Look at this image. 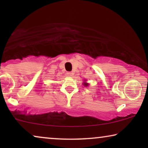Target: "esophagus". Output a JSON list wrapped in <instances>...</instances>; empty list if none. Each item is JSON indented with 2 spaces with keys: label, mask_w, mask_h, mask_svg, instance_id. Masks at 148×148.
<instances>
[{
  "label": "esophagus",
  "mask_w": 148,
  "mask_h": 148,
  "mask_svg": "<svg viewBox=\"0 0 148 148\" xmlns=\"http://www.w3.org/2000/svg\"><path fill=\"white\" fill-rule=\"evenodd\" d=\"M66 74H67L68 76H72V73L71 72H67V73H66Z\"/></svg>",
  "instance_id": "1"
}]
</instances>
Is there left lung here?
<instances>
[{"label": "left lung", "mask_w": 148, "mask_h": 148, "mask_svg": "<svg viewBox=\"0 0 148 148\" xmlns=\"http://www.w3.org/2000/svg\"><path fill=\"white\" fill-rule=\"evenodd\" d=\"M84 86H88V84H87V83H84Z\"/></svg>", "instance_id": "1"}]
</instances>
